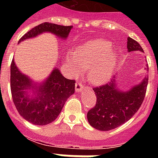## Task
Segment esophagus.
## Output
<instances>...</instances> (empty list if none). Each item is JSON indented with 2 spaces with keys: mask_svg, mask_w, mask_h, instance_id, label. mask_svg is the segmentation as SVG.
I'll return each instance as SVG.
<instances>
[{
  "mask_svg": "<svg viewBox=\"0 0 158 158\" xmlns=\"http://www.w3.org/2000/svg\"><path fill=\"white\" fill-rule=\"evenodd\" d=\"M83 89H84V86L80 82L76 83L75 85V90L76 92H82Z\"/></svg>",
  "mask_w": 158,
  "mask_h": 158,
  "instance_id": "1",
  "label": "esophagus"
}]
</instances>
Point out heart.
<instances>
[{
  "label": "heart",
  "mask_w": 158,
  "mask_h": 158,
  "mask_svg": "<svg viewBox=\"0 0 158 158\" xmlns=\"http://www.w3.org/2000/svg\"><path fill=\"white\" fill-rule=\"evenodd\" d=\"M112 44L105 40H93L79 46L76 53L70 52L67 60L74 74H79L84 69H89L88 79L93 85H100L108 82L112 78L116 57L110 53Z\"/></svg>",
  "instance_id": "obj_1"
}]
</instances>
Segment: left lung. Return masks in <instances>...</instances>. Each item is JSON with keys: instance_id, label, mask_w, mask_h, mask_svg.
<instances>
[{"instance_id": "8db88e82", "label": "left lung", "mask_w": 158, "mask_h": 158, "mask_svg": "<svg viewBox=\"0 0 158 158\" xmlns=\"http://www.w3.org/2000/svg\"><path fill=\"white\" fill-rule=\"evenodd\" d=\"M127 49L129 52H144L139 43L130 37L127 40ZM146 69L148 70L147 66ZM117 84V79H113L109 84L93 89L96 96V104L88 112L87 119L90 126L98 130L115 129L135 114L145 98L148 76H145L141 82L129 90L120 89Z\"/></svg>"}]
</instances>
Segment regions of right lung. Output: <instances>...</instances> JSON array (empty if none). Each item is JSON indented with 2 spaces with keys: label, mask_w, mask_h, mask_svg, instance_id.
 <instances>
[{
  "label": "right lung",
  "mask_w": 158,
  "mask_h": 158,
  "mask_svg": "<svg viewBox=\"0 0 158 158\" xmlns=\"http://www.w3.org/2000/svg\"><path fill=\"white\" fill-rule=\"evenodd\" d=\"M72 26H62L44 23L27 32L19 43L35 38L43 33H51L66 40ZM59 64V62H58ZM75 89L74 80L66 79L58 67H55L42 82H35L31 78L20 72L14 59L11 64V92L19 114L35 125H46L58 116L66 101Z\"/></svg>",
  "instance_id": "add662e5"
}]
</instances>
